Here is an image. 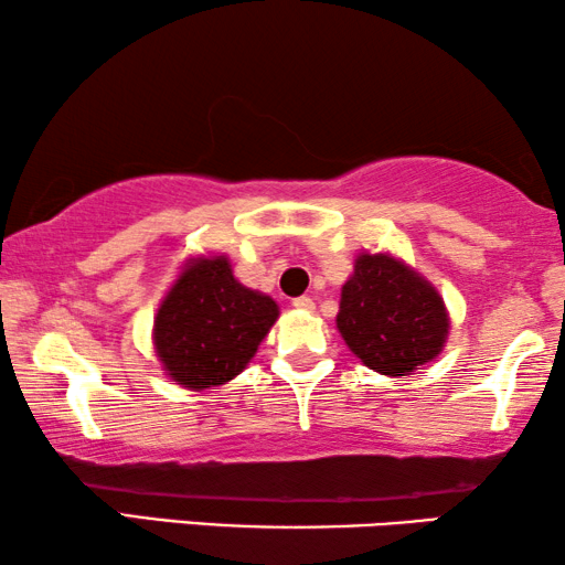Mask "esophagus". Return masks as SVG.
I'll use <instances>...</instances> for the list:
<instances>
[{
	"label": "esophagus",
	"instance_id": "34e87169",
	"mask_svg": "<svg viewBox=\"0 0 565 565\" xmlns=\"http://www.w3.org/2000/svg\"><path fill=\"white\" fill-rule=\"evenodd\" d=\"M292 306H296L298 311H313V300L308 298V296H300V298H296V300H292Z\"/></svg>",
	"mask_w": 565,
	"mask_h": 565
}]
</instances>
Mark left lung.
<instances>
[{"label":"left lung","mask_w":565,"mask_h":565,"mask_svg":"<svg viewBox=\"0 0 565 565\" xmlns=\"http://www.w3.org/2000/svg\"><path fill=\"white\" fill-rule=\"evenodd\" d=\"M337 329L354 358L401 377L435 362L450 337L439 290L391 252H360L342 285Z\"/></svg>","instance_id":"obj_1"}]
</instances>
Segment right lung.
Masks as SVG:
<instances>
[{
  "instance_id": "right-lung-1",
  "label": "right lung",
  "mask_w": 565,
  "mask_h": 565,
  "mask_svg": "<svg viewBox=\"0 0 565 565\" xmlns=\"http://www.w3.org/2000/svg\"><path fill=\"white\" fill-rule=\"evenodd\" d=\"M277 316L275 298L238 282L226 254H192L153 313L151 344L174 385L211 391L244 373Z\"/></svg>"
}]
</instances>
